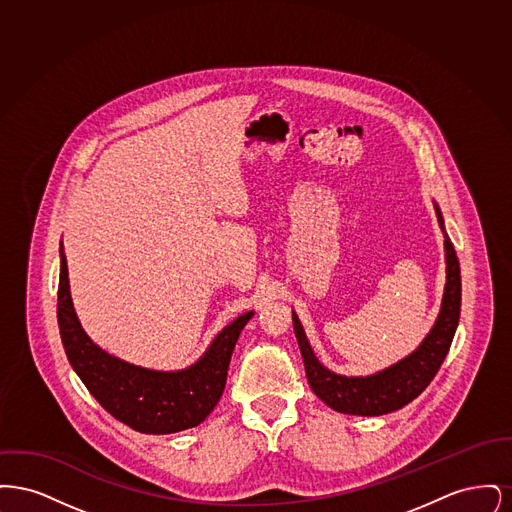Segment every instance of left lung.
Wrapping results in <instances>:
<instances>
[{
  "label": "left lung",
  "mask_w": 512,
  "mask_h": 512,
  "mask_svg": "<svg viewBox=\"0 0 512 512\" xmlns=\"http://www.w3.org/2000/svg\"><path fill=\"white\" fill-rule=\"evenodd\" d=\"M434 209L443 232L447 276L438 318L413 353L368 376L336 374L318 361L299 318L292 311L293 332L301 349L307 380L318 399L338 413L380 416L405 407L428 388L451 347L461 317V267L455 247L445 232L438 203H434Z\"/></svg>",
  "instance_id": "left-lung-1"
}]
</instances>
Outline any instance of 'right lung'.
<instances>
[{
    "label": "right lung",
    "mask_w": 512,
    "mask_h": 512,
    "mask_svg": "<svg viewBox=\"0 0 512 512\" xmlns=\"http://www.w3.org/2000/svg\"><path fill=\"white\" fill-rule=\"evenodd\" d=\"M59 259V334L74 372L99 405L142 434H174L201 424L219 403L232 351L253 311L224 326L194 365L169 372L132 365L84 332L74 311L63 242Z\"/></svg>",
    "instance_id": "obj_1"
}]
</instances>
